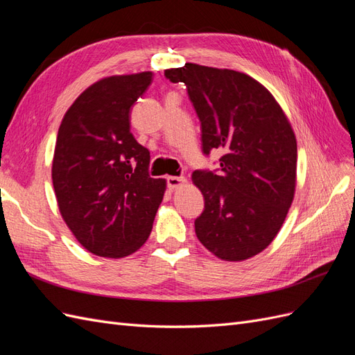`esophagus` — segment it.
<instances>
[{
	"label": "esophagus",
	"mask_w": 355,
	"mask_h": 355,
	"mask_svg": "<svg viewBox=\"0 0 355 355\" xmlns=\"http://www.w3.org/2000/svg\"><path fill=\"white\" fill-rule=\"evenodd\" d=\"M185 184H187V179L182 178V176H168L167 178V187L171 191H175V189H178L180 187H184Z\"/></svg>",
	"instance_id": "esophagus-1"
}]
</instances>
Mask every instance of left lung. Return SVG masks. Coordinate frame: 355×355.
Segmentation results:
<instances>
[{
    "label": "left lung",
    "mask_w": 355,
    "mask_h": 355,
    "mask_svg": "<svg viewBox=\"0 0 355 355\" xmlns=\"http://www.w3.org/2000/svg\"><path fill=\"white\" fill-rule=\"evenodd\" d=\"M164 75L187 85L201 121L202 153L223 151L220 173H192L204 197L197 237L222 261L250 259L277 237L295 198L292 124L271 92L244 72L185 63Z\"/></svg>",
    "instance_id": "left-lung-1"
}]
</instances>
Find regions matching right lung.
Listing matches in <instances>:
<instances>
[{"label": "right lung", "mask_w": 355, "mask_h": 355, "mask_svg": "<svg viewBox=\"0 0 355 355\" xmlns=\"http://www.w3.org/2000/svg\"><path fill=\"white\" fill-rule=\"evenodd\" d=\"M153 72L111 75L85 89L62 118L51 179L73 237L96 256L120 259L153 231L167 182L148 173L149 151L130 133V108Z\"/></svg>", "instance_id": "obj_1"}]
</instances>
